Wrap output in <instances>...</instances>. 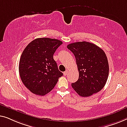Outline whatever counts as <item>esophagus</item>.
Segmentation results:
<instances>
[{"mask_svg": "<svg viewBox=\"0 0 127 127\" xmlns=\"http://www.w3.org/2000/svg\"><path fill=\"white\" fill-rule=\"evenodd\" d=\"M67 73H68V71H65V72H64V76L67 75Z\"/></svg>", "mask_w": 127, "mask_h": 127, "instance_id": "obj_1", "label": "esophagus"}]
</instances>
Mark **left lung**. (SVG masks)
<instances>
[{
	"mask_svg": "<svg viewBox=\"0 0 127 127\" xmlns=\"http://www.w3.org/2000/svg\"><path fill=\"white\" fill-rule=\"evenodd\" d=\"M67 48L75 57L79 79L71 84L72 88L83 97L91 96L103 88L109 75V64L101 48L86 41L68 44Z\"/></svg>",
	"mask_w": 127,
	"mask_h": 127,
	"instance_id": "1",
	"label": "left lung"
}]
</instances>
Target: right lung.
Instances as JSON below:
<instances>
[{"instance_id": "1", "label": "right lung", "mask_w": 127, "mask_h": 127, "mask_svg": "<svg viewBox=\"0 0 127 127\" xmlns=\"http://www.w3.org/2000/svg\"><path fill=\"white\" fill-rule=\"evenodd\" d=\"M62 44L57 39L38 38L30 42L23 51L19 63V75L24 85L33 94L45 95L63 76L53 58Z\"/></svg>"}]
</instances>
